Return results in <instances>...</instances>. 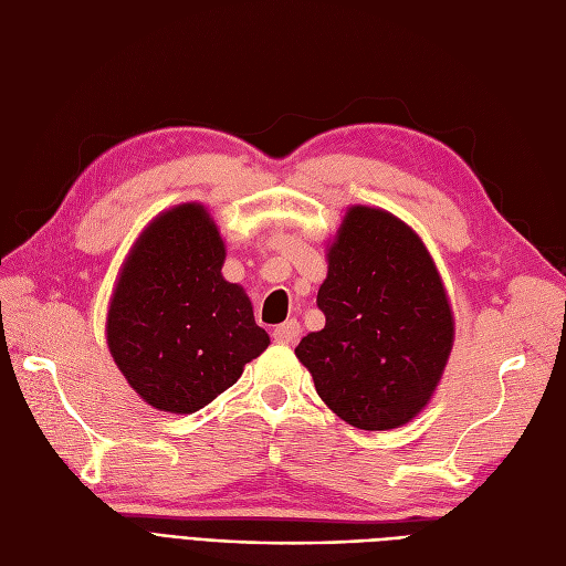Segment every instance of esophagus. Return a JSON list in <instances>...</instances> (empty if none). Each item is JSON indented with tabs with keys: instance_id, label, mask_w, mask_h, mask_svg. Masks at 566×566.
I'll return each mask as SVG.
<instances>
[{
	"instance_id": "obj_1",
	"label": "esophagus",
	"mask_w": 566,
	"mask_h": 566,
	"mask_svg": "<svg viewBox=\"0 0 566 566\" xmlns=\"http://www.w3.org/2000/svg\"><path fill=\"white\" fill-rule=\"evenodd\" d=\"M300 335H302V325L295 318H290L273 328V339L281 342V345H293Z\"/></svg>"
}]
</instances>
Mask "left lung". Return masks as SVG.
I'll list each match as a JSON object with an SVG mask.
<instances>
[{"mask_svg": "<svg viewBox=\"0 0 566 566\" xmlns=\"http://www.w3.org/2000/svg\"><path fill=\"white\" fill-rule=\"evenodd\" d=\"M325 325L295 354L323 403L358 430H394L432 401L455 321L439 269L406 221L352 205L325 248Z\"/></svg>", "mask_w": 566, "mask_h": 566, "instance_id": "8db88e82", "label": "left lung"}]
</instances>
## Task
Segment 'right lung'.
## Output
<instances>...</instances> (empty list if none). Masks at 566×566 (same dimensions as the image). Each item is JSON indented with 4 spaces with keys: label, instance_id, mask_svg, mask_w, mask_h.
Listing matches in <instances>:
<instances>
[{
    "label": "right lung",
    "instance_id": "right-lung-1",
    "mask_svg": "<svg viewBox=\"0 0 566 566\" xmlns=\"http://www.w3.org/2000/svg\"><path fill=\"white\" fill-rule=\"evenodd\" d=\"M227 245L202 202L153 217L129 248L108 304L106 342L139 397L196 413L269 345L243 285L221 276Z\"/></svg>",
    "mask_w": 566,
    "mask_h": 566
}]
</instances>
